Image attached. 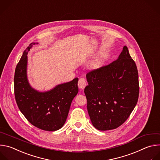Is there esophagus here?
Here are the masks:
<instances>
[{"mask_svg": "<svg viewBox=\"0 0 160 160\" xmlns=\"http://www.w3.org/2000/svg\"><path fill=\"white\" fill-rule=\"evenodd\" d=\"M86 86V80L84 78L79 79V80L78 81V87H79V88L81 89H84Z\"/></svg>", "mask_w": 160, "mask_h": 160, "instance_id": "esophagus-1", "label": "esophagus"}]
</instances>
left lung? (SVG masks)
<instances>
[{"mask_svg": "<svg viewBox=\"0 0 160 160\" xmlns=\"http://www.w3.org/2000/svg\"><path fill=\"white\" fill-rule=\"evenodd\" d=\"M84 89L91 123L99 131L117 129L129 118L139 97L138 71L127 46L117 60L86 74Z\"/></svg>", "mask_w": 160, "mask_h": 160, "instance_id": "1", "label": "left lung"}]
</instances>
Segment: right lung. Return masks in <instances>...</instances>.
<instances>
[{"label":"right lung","mask_w":160,"mask_h":160,"mask_svg":"<svg viewBox=\"0 0 160 160\" xmlns=\"http://www.w3.org/2000/svg\"><path fill=\"white\" fill-rule=\"evenodd\" d=\"M31 43L24 51L14 74V94L18 107L34 126L47 131H55L64 125L72 100L78 92V78L39 91L30 85L27 76L28 53Z\"/></svg>","instance_id":"right-lung-1"}]
</instances>
